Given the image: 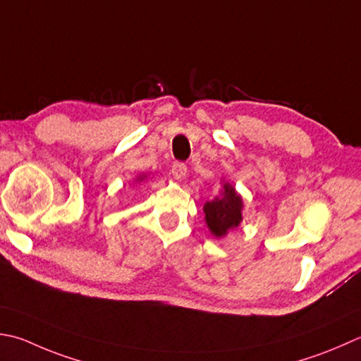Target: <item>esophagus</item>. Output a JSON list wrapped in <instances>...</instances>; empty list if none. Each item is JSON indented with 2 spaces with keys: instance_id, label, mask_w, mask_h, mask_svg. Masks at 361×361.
I'll return each mask as SVG.
<instances>
[{
  "instance_id": "esophagus-1",
  "label": "esophagus",
  "mask_w": 361,
  "mask_h": 361,
  "mask_svg": "<svg viewBox=\"0 0 361 361\" xmlns=\"http://www.w3.org/2000/svg\"><path fill=\"white\" fill-rule=\"evenodd\" d=\"M188 173V167L183 162H175L172 166V176L175 180H183Z\"/></svg>"
}]
</instances>
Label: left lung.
I'll list each match as a JSON object with an SVG mask.
<instances>
[{
  "instance_id": "obj_1",
  "label": "left lung",
  "mask_w": 361,
  "mask_h": 361,
  "mask_svg": "<svg viewBox=\"0 0 361 361\" xmlns=\"http://www.w3.org/2000/svg\"><path fill=\"white\" fill-rule=\"evenodd\" d=\"M243 209L241 194L228 181L222 180L221 194L203 203L204 222L211 235L221 239L227 236L230 230L238 228L243 222Z\"/></svg>"
}]
</instances>
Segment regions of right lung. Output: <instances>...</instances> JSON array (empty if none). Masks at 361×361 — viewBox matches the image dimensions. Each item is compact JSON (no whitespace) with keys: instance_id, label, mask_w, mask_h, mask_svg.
<instances>
[{"instance_id":"1","label":"right lung","mask_w":361,"mask_h":361,"mask_svg":"<svg viewBox=\"0 0 361 361\" xmlns=\"http://www.w3.org/2000/svg\"><path fill=\"white\" fill-rule=\"evenodd\" d=\"M145 178H147V175H139L137 178H136V181H134V183H142Z\"/></svg>"}]
</instances>
